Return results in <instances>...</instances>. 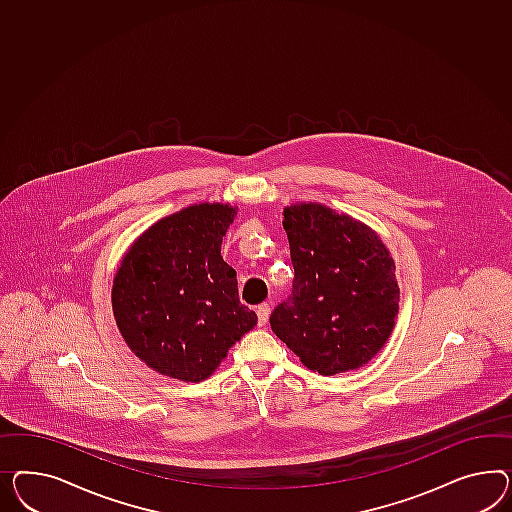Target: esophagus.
<instances>
[{"label":"esophagus","instance_id":"34e87169","mask_svg":"<svg viewBox=\"0 0 512 512\" xmlns=\"http://www.w3.org/2000/svg\"><path fill=\"white\" fill-rule=\"evenodd\" d=\"M268 317H270V305H259V307H257V318H259V326H264V324L268 322Z\"/></svg>","mask_w":512,"mask_h":512}]
</instances>
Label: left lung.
I'll return each instance as SVG.
<instances>
[{
    "mask_svg": "<svg viewBox=\"0 0 512 512\" xmlns=\"http://www.w3.org/2000/svg\"><path fill=\"white\" fill-rule=\"evenodd\" d=\"M292 292L270 315L272 332L305 367L332 376L378 354L399 313L395 263L382 240L332 208H285Z\"/></svg>",
    "mask_w": 512,
    "mask_h": 512,
    "instance_id": "obj_1",
    "label": "left lung"
}]
</instances>
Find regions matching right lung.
<instances>
[{
    "mask_svg": "<svg viewBox=\"0 0 512 512\" xmlns=\"http://www.w3.org/2000/svg\"><path fill=\"white\" fill-rule=\"evenodd\" d=\"M229 205H194L156 221L128 249L111 304L126 345L169 378L201 382L257 324L221 259Z\"/></svg>",
    "mask_w": 512,
    "mask_h": 512,
    "instance_id": "right-lung-1",
    "label": "right lung"
}]
</instances>
